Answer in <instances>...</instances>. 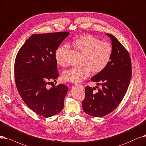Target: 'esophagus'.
Listing matches in <instances>:
<instances>
[{
    "label": "esophagus",
    "mask_w": 146,
    "mask_h": 146,
    "mask_svg": "<svg viewBox=\"0 0 146 146\" xmlns=\"http://www.w3.org/2000/svg\"><path fill=\"white\" fill-rule=\"evenodd\" d=\"M79 86H80V87H81V88H83V89H84V86H82V85H81V84H79Z\"/></svg>",
    "instance_id": "obj_1"
}]
</instances>
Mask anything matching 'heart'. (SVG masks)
Masks as SVG:
<instances>
[{
	"instance_id": "heart-1",
	"label": "heart",
	"mask_w": 146,
	"mask_h": 146,
	"mask_svg": "<svg viewBox=\"0 0 146 146\" xmlns=\"http://www.w3.org/2000/svg\"><path fill=\"white\" fill-rule=\"evenodd\" d=\"M74 46L84 54L82 68H72L64 71L62 78L66 81L80 82L88 77L92 70L99 72L105 69L112 58L113 48L108 42L90 34H86L76 40ZM69 49L68 44L59 47L55 53V58L62 66L66 64L65 54Z\"/></svg>"
}]
</instances>
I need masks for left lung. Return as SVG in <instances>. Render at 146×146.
I'll return each instance as SVG.
<instances>
[{"mask_svg": "<svg viewBox=\"0 0 146 146\" xmlns=\"http://www.w3.org/2000/svg\"><path fill=\"white\" fill-rule=\"evenodd\" d=\"M106 35L112 41V58L107 66L92 78L102 88L94 93V87H86L82 103L87 114L99 117L112 112L119 105L127 92L132 75L128 51L115 36L110 34Z\"/></svg>", "mask_w": 146, "mask_h": 146, "instance_id": "obj_1", "label": "left lung"}]
</instances>
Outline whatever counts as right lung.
<instances>
[{"mask_svg":"<svg viewBox=\"0 0 146 146\" xmlns=\"http://www.w3.org/2000/svg\"><path fill=\"white\" fill-rule=\"evenodd\" d=\"M68 32L36 34L21 47L15 61V80L21 98L34 112L46 117L59 113L64 106L68 87L64 84L50 88L58 77L55 53Z\"/></svg>","mask_w":146,"mask_h":146,"instance_id":"obj_1","label":"right lung"}]
</instances>
